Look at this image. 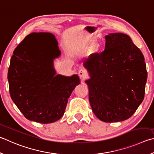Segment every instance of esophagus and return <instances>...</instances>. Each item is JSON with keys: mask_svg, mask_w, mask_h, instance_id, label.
I'll return each instance as SVG.
<instances>
[{"mask_svg": "<svg viewBox=\"0 0 154 154\" xmlns=\"http://www.w3.org/2000/svg\"><path fill=\"white\" fill-rule=\"evenodd\" d=\"M79 75L82 79H84L87 77V71L83 69H80L79 71Z\"/></svg>", "mask_w": 154, "mask_h": 154, "instance_id": "34e87169", "label": "esophagus"}]
</instances>
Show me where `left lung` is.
I'll use <instances>...</instances> for the list:
<instances>
[{
  "mask_svg": "<svg viewBox=\"0 0 154 154\" xmlns=\"http://www.w3.org/2000/svg\"><path fill=\"white\" fill-rule=\"evenodd\" d=\"M105 49L84 63L92 111L100 121H123L143 102L147 72L141 51L128 35H106Z\"/></svg>",
  "mask_w": 154,
  "mask_h": 154,
  "instance_id": "obj_1",
  "label": "left lung"
}]
</instances>
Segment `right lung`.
<instances>
[{"mask_svg":"<svg viewBox=\"0 0 154 154\" xmlns=\"http://www.w3.org/2000/svg\"><path fill=\"white\" fill-rule=\"evenodd\" d=\"M60 51L54 35L32 33L17 46L11 57L8 82L11 99L29 121L47 124L65 113L79 77L56 75L54 60Z\"/></svg>","mask_w":154,"mask_h":154,"instance_id":"obj_1","label":"right lung"}]
</instances>
